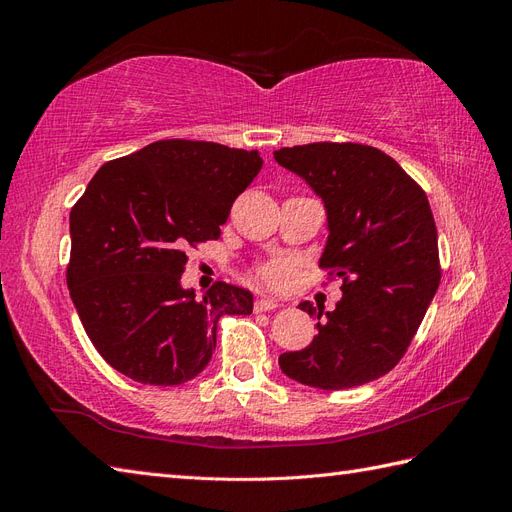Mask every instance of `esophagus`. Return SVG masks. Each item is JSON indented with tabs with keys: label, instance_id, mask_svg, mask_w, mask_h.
Listing matches in <instances>:
<instances>
[{
	"label": "esophagus",
	"instance_id": "1",
	"mask_svg": "<svg viewBox=\"0 0 512 512\" xmlns=\"http://www.w3.org/2000/svg\"><path fill=\"white\" fill-rule=\"evenodd\" d=\"M277 305H280V303H277L275 299H271V297H262V299H258V301H256V312H271V309H275Z\"/></svg>",
	"mask_w": 512,
	"mask_h": 512
}]
</instances>
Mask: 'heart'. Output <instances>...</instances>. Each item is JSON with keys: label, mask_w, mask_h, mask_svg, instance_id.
Listing matches in <instances>:
<instances>
[{"label": "heart", "mask_w": 512, "mask_h": 512, "mask_svg": "<svg viewBox=\"0 0 512 512\" xmlns=\"http://www.w3.org/2000/svg\"><path fill=\"white\" fill-rule=\"evenodd\" d=\"M290 275V262L286 260H271L260 267V277L271 286H282Z\"/></svg>", "instance_id": "b5f03b06"}]
</instances>
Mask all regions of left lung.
Instances as JSON below:
<instances>
[{
	"mask_svg": "<svg viewBox=\"0 0 512 512\" xmlns=\"http://www.w3.org/2000/svg\"><path fill=\"white\" fill-rule=\"evenodd\" d=\"M327 209L320 267L342 277V301L318 322L312 344L284 352L280 367L301 384L342 391L399 363L440 286L438 230L427 194L384 151L312 143L273 151ZM309 316L322 309L299 305Z\"/></svg>",
	"mask_w": 512,
	"mask_h": 512,
	"instance_id": "1",
	"label": "left lung"
}]
</instances>
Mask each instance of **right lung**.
<instances>
[{
    "label": "right lung",
    "instance_id": "right-lung-1",
    "mask_svg": "<svg viewBox=\"0 0 512 512\" xmlns=\"http://www.w3.org/2000/svg\"><path fill=\"white\" fill-rule=\"evenodd\" d=\"M258 151L168 138L106 162L70 211L68 288L102 359L136 382L196 378L222 316L252 314L250 290L181 286L185 247L220 237L235 198L260 173Z\"/></svg>",
    "mask_w": 512,
    "mask_h": 512
}]
</instances>
